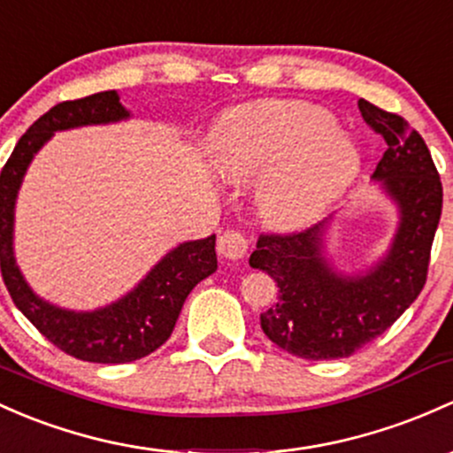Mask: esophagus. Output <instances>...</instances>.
Instances as JSON below:
<instances>
[{
    "mask_svg": "<svg viewBox=\"0 0 453 453\" xmlns=\"http://www.w3.org/2000/svg\"><path fill=\"white\" fill-rule=\"evenodd\" d=\"M248 250V240L244 237V233L235 231V228H226V231L220 233L218 237V252L226 259H242Z\"/></svg>",
    "mask_w": 453,
    "mask_h": 453,
    "instance_id": "34e87169",
    "label": "esophagus"
}]
</instances>
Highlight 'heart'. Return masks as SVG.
Masks as SVG:
<instances>
[{
    "label": "heart",
    "instance_id": "1",
    "mask_svg": "<svg viewBox=\"0 0 453 453\" xmlns=\"http://www.w3.org/2000/svg\"><path fill=\"white\" fill-rule=\"evenodd\" d=\"M218 168L231 181L264 177L261 213L300 228L319 220L361 170L352 140L322 108L298 101H261L231 116L213 142Z\"/></svg>",
    "mask_w": 453,
    "mask_h": 453
}]
</instances>
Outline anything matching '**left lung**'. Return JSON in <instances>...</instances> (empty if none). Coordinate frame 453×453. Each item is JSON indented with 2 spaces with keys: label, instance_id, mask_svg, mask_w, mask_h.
<instances>
[{
  "label": "left lung",
  "instance_id": "1",
  "mask_svg": "<svg viewBox=\"0 0 453 453\" xmlns=\"http://www.w3.org/2000/svg\"><path fill=\"white\" fill-rule=\"evenodd\" d=\"M365 123L387 142L373 179L393 198L400 225L387 255L343 274L324 255L330 220L296 233H264L250 267L276 280L279 298L261 313L272 343L306 361L348 358L380 337L421 294L442 209V186L426 142L402 116L358 99Z\"/></svg>",
  "mask_w": 453,
  "mask_h": 453
}]
</instances>
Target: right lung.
<instances>
[{
  "mask_svg": "<svg viewBox=\"0 0 453 453\" xmlns=\"http://www.w3.org/2000/svg\"><path fill=\"white\" fill-rule=\"evenodd\" d=\"M129 119L116 90L62 101L42 114L14 147L2 168V276L12 303L38 333L88 363H131L168 342L188 294L218 270L216 235L183 242L168 252L138 287L96 311H66L38 298L23 279L12 252L14 203L34 155L56 131Z\"/></svg>",
  "mask_w": 453,
  "mask_h": 453,
  "instance_id": "add662e5",
  "label": "right lung"
}]
</instances>
